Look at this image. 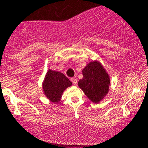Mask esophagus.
I'll return each mask as SVG.
<instances>
[{
	"label": "esophagus",
	"mask_w": 148,
	"mask_h": 148,
	"mask_svg": "<svg viewBox=\"0 0 148 148\" xmlns=\"http://www.w3.org/2000/svg\"><path fill=\"white\" fill-rule=\"evenodd\" d=\"M71 82H73V84H74V85H76V84H77V79H76L75 78H71Z\"/></svg>",
	"instance_id": "1"
}]
</instances>
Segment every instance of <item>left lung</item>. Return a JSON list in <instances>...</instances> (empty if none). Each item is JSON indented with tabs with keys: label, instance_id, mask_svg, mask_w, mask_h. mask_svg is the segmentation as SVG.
Returning <instances> with one entry per match:
<instances>
[{
	"label": "left lung",
	"instance_id": "8db88e82",
	"mask_svg": "<svg viewBox=\"0 0 148 148\" xmlns=\"http://www.w3.org/2000/svg\"><path fill=\"white\" fill-rule=\"evenodd\" d=\"M83 78L78 86L92 102L98 103L108 92L110 78L99 63L90 62L82 70Z\"/></svg>",
	"mask_w": 148,
	"mask_h": 148
}]
</instances>
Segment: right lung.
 Wrapping results in <instances>:
<instances>
[{
    "label": "right lung",
    "instance_id": "right-lung-1",
    "mask_svg": "<svg viewBox=\"0 0 148 148\" xmlns=\"http://www.w3.org/2000/svg\"><path fill=\"white\" fill-rule=\"evenodd\" d=\"M72 84L63 73L49 70L42 84L45 95L51 101L57 103L60 101L63 92Z\"/></svg>",
    "mask_w": 148,
    "mask_h": 148
}]
</instances>
